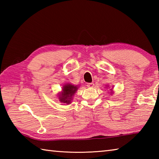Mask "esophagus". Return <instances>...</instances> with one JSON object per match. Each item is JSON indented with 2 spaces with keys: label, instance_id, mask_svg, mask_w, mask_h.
Wrapping results in <instances>:
<instances>
[{
  "label": "esophagus",
  "instance_id": "1",
  "mask_svg": "<svg viewBox=\"0 0 159 159\" xmlns=\"http://www.w3.org/2000/svg\"><path fill=\"white\" fill-rule=\"evenodd\" d=\"M87 86L88 88H93L94 87V83H88Z\"/></svg>",
  "mask_w": 159,
  "mask_h": 159
}]
</instances>
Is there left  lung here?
Here are the masks:
<instances>
[{
	"instance_id": "1",
	"label": "left lung",
	"mask_w": 159,
	"mask_h": 159,
	"mask_svg": "<svg viewBox=\"0 0 159 159\" xmlns=\"http://www.w3.org/2000/svg\"><path fill=\"white\" fill-rule=\"evenodd\" d=\"M107 87H109V85H107ZM110 90H111V92H110V94H111V95H113V94H114V90H113V87H112V88H111V89H110Z\"/></svg>"
}]
</instances>
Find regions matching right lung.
I'll use <instances>...</instances> for the list:
<instances>
[{"label":"right lung","mask_w":159,"mask_h":159,"mask_svg":"<svg viewBox=\"0 0 159 159\" xmlns=\"http://www.w3.org/2000/svg\"><path fill=\"white\" fill-rule=\"evenodd\" d=\"M79 85H74L71 83H66L61 88V91L58 93L59 101L61 103L70 104L71 103L74 94L79 89Z\"/></svg>","instance_id":"1"}]
</instances>
